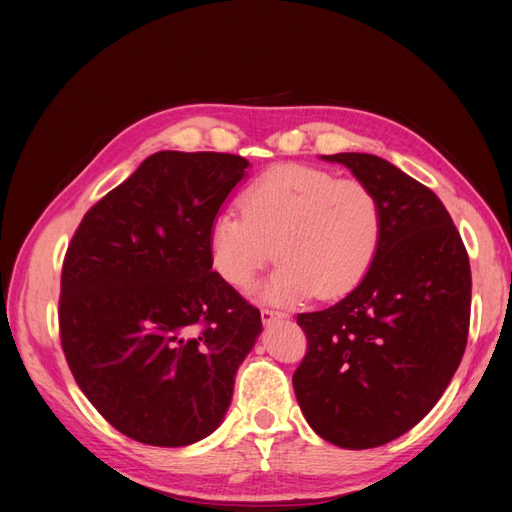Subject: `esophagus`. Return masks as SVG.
Returning <instances> with one entry per match:
<instances>
[{
    "label": "esophagus",
    "mask_w": 512,
    "mask_h": 512,
    "mask_svg": "<svg viewBox=\"0 0 512 512\" xmlns=\"http://www.w3.org/2000/svg\"><path fill=\"white\" fill-rule=\"evenodd\" d=\"M281 318H285L281 312H275V310H261V323H264V325L277 323V320H281Z\"/></svg>",
    "instance_id": "obj_1"
}]
</instances>
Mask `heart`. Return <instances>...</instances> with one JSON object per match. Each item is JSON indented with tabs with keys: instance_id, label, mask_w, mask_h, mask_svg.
Wrapping results in <instances>:
<instances>
[{
	"instance_id": "heart-1",
	"label": "heart",
	"mask_w": 512,
	"mask_h": 512,
	"mask_svg": "<svg viewBox=\"0 0 512 512\" xmlns=\"http://www.w3.org/2000/svg\"><path fill=\"white\" fill-rule=\"evenodd\" d=\"M242 218L224 211L209 229L211 266L235 290H248L272 259L281 266L261 299L294 305L336 299L358 283L382 235V207L358 178L310 165H277L240 200Z\"/></svg>"
}]
</instances>
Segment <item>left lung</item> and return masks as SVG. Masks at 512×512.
<instances>
[{
	"mask_svg": "<svg viewBox=\"0 0 512 512\" xmlns=\"http://www.w3.org/2000/svg\"><path fill=\"white\" fill-rule=\"evenodd\" d=\"M349 168L382 207V235L358 288L299 314L307 353L292 375L312 430L371 449L412 430L454 377L467 347L471 268L438 196L364 152L320 157Z\"/></svg>",
	"mask_w": 512,
	"mask_h": 512,
	"instance_id": "8db88e82",
	"label": "left lung"
}]
</instances>
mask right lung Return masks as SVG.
I'll list each match as a JSON object with an SVG mask.
<instances>
[{
  "instance_id": "right-lung-1",
  "label": "right lung",
  "mask_w": 512,
  "mask_h": 512,
  "mask_svg": "<svg viewBox=\"0 0 512 512\" xmlns=\"http://www.w3.org/2000/svg\"><path fill=\"white\" fill-rule=\"evenodd\" d=\"M248 163L154 152L82 218L58 323L76 384L128 438L185 447L218 430L259 310L211 270L209 229Z\"/></svg>"
}]
</instances>
